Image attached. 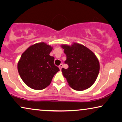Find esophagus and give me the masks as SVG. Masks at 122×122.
<instances>
[{"mask_svg": "<svg viewBox=\"0 0 122 122\" xmlns=\"http://www.w3.org/2000/svg\"><path fill=\"white\" fill-rule=\"evenodd\" d=\"M63 67V64H61L59 65V66H58V67H59V69L60 70H61V69H62V68Z\"/></svg>", "mask_w": 122, "mask_h": 122, "instance_id": "obj_1", "label": "esophagus"}]
</instances>
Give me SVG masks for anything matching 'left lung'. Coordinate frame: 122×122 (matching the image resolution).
<instances>
[{
    "instance_id": "1",
    "label": "left lung",
    "mask_w": 122,
    "mask_h": 122,
    "mask_svg": "<svg viewBox=\"0 0 122 122\" xmlns=\"http://www.w3.org/2000/svg\"><path fill=\"white\" fill-rule=\"evenodd\" d=\"M66 55L65 64L68 69L62 68V75L69 85L75 90L82 91L92 86L99 72V60L90 49L74 42L72 45H62Z\"/></svg>"
}]
</instances>
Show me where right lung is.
Listing matches in <instances>:
<instances>
[{
    "instance_id": "1",
    "label": "right lung",
    "mask_w": 122,
    "mask_h": 122,
    "mask_svg": "<svg viewBox=\"0 0 122 122\" xmlns=\"http://www.w3.org/2000/svg\"><path fill=\"white\" fill-rule=\"evenodd\" d=\"M53 47L45 42L35 43L22 53L18 62V71L23 82L30 88L42 90L51 84L60 71L50 53Z\"/></svg>"
}]
</instances>
